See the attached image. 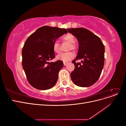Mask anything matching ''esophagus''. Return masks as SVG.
I'll list each match as a JSON object with an SVG mask.
<instances>
[{"instance_id": "34e87169", "label": "esophagus", "mask_w": 126, "mask_h": 126, "mask_svg": "<svg viewBox=\"0 0 126 126\" xmlns=\"http://www.w3.org/2000/svg\"><path fill=\"white\" fill-rule=\"evenodd\" d=\"M68 63H67V62H64L63 63V65L65 66H66L67 65V64Z\"/></svg>"}]
</instances>
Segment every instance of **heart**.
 I'll list each match as a JSON object with an SVG mask.
<instances>
[{"mask_svg":"<svg viewBox=\"0 0 126 126\" xmlns=\"http://www.w3.org/2000/svg\"><path fill=\"white\" fill-rule=\"evenodd\" d=\"M63 39L70 43L68 47V50H75L76 49V46L75 44V38L71 33H68L63 37ZM52 49L56 53H59L60 51V45L58 41H55L52 45ZM75 57V54L72 51L60 53L56 56V59L58 60L62 61L63 62H67Z\"/></svg>","mask_w":126,"mask_h":126,"instance_id":"b5f03b06","label":"heart"}]
</instances>
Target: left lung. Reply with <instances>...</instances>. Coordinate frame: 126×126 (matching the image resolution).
Returning a JSON list of instances; mask_svg holds the SVG:
<instances>
[{
    "label": "left lung",
    "instance_id": "obj_1",
    "mask_svg": "<svg viewBox=\"0 0 126 126\" xmlns=\"http://www.w3.org/2000/svg\"><path fill=\"white\" fill-rule=\"evenodd\" d=\"M68 32L77 39L79 49L72 63L75 69L71 73L72 81L81 87L92 86L99 78L105 62V46L100 38L83 28L68 29ZM81 59V63L75 61Z\"/></svg>",
    "mask_w": 126,
    "mask_h": 126
}]
</instances>
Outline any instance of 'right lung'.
<instances>
[{"label": "right lung", "mask_w": 126, "mask_h": 126, "mask_svg": "<svg viewBox=\"0 0 126 126\" xmlns=\"http://www.w3.org/2000/svg\"><path fill=\"white\" fill-rule=\"evenodd\" d=\"M67 31L46 26L36 30L26 40L22 50V65L29 83L38 90H47L58 80L62 61L48 62L55 57L52 45Z\"/></svg>", "instance_id": "1"}]
</instances>
